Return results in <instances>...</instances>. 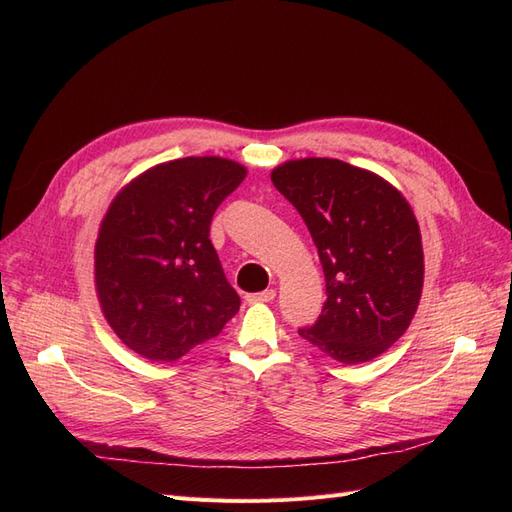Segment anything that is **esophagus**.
I'll use <instances>...</instances> for the list:
<instances>
[{
	"instance_id": "34e87169",
	"label": "esophagus",
	"mask_w": 512,
	"mask_h": 512,
	"mask_svg": "<svg viewBox=\"0 0 512 512\" xmlns=\"http://www.w3.org/2000/svg\"><path fill=\"white\" fill-rule=\"evenodd\" d=\"M275 294H277L275 288H267V290L256 292V294H247L245 301H247V303H269V301L275 299Z\"/></svg>"
}]
</instances>
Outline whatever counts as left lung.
<instances>
[{"label":"left lung","instance_id":"left-lung-1","mask_svg":"<svg viewBox=\"0 0 512 512\" xmlns=\"http://www.w3.org/2000/svg\"><path fill=\"white\" fill-rule=\"evenodd\" d=\"M271 181L301 213L327 282L309 344L344 365L376 359L421 303L425 256L416 215L393 183L335 158L288 160Z\"/></svg>","mask_w":512,"mask_h":512}]
</instances>
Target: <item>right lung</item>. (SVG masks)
<instances>
[{
    "instance_id": "right-lung-1",
    "label": "right lung",
    "mask_w": 512,
    "mask_h": 512,
    "mask_svg": "<svg viewBox=\"0 0 512 512\" xmlns=\"http://www.w3.org/2000/svg\"><path fill=\"white\" fill-rule=\"evenodd\" d=\"M247 168L220 156L147 168L108 205L94 250L100 309L115 335L149 361L173 363L218 337L241 299L209 226Z\"/></svg>"
}]
</instances>
